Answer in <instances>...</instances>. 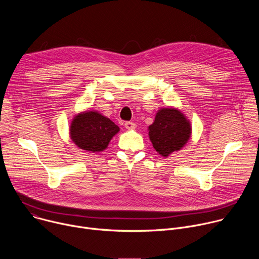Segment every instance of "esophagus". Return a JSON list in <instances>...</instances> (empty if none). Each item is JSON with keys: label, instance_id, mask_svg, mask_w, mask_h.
Masks as SVG:
<instances>
[{"label": "esophagus", "instance_id": "esophagus-1", "mask_svg": "<svg viewBox=\"0 0 259 259\" xmlns=\"http://www.w3.org/2000/svg\"><path fill=\"white\" fill-rule=\"evenodd\" d=\"M125 128L126 129H129V130H132V129H135L136 128V124L133 123V122H126L125 123Z\"/></svg>", "mask_w": 259, "mask_h": 259}]
</instances>
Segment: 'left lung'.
<instances>
[{
  "label": "left lung",
  "mask_w": 259,
  "mask_h": 259,
  "mask_svg": "<svg viewBox=\"0 0 259 259\" xmlns=\"http://www.w3.org/2000/svg\"><path fill=\"white\" fill-rule=\"evenodd\" d=\"M190 121L176 108H162L149 127V136L154 149L163 157L179 151L191 137Z\"/></svg>",
  "instance_id": "left-lung-1"
}]
</instances>
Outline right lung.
Wrapping results in <instances>:
<instances>
[{"mask_svg":"<svg viewBox=\"0 0 259 259\" xmlns=\"http://www.w3.org/2000/svg\"><path fill=\"white\" fill-rule=\"evenodd\" d=\"M120 128L108 118L90 110L77 115L72 119L69 134L71 140L80 149L99 153L105 150Z\"/></svg>","mask_w":259,"mask_h":259,"instance_id":"right-lung-1","label":"right lung"}]
</instances>
